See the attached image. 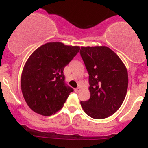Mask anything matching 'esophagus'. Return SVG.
Segmentation results:
<instances>
[{
	"instance_id": "obj_1",
	"label": "esophagus",
	"mask_w": 148,
	"mask_h": 148,
	"mask_svg": "<svg viewBox=\"0 0 148 148\" xmlns=\"http://www.w3.org/2000/svg\"><path fill=\"white\" fill-rule=\"evenodd\" d=\"M75 90V92H79L80 91V88H75V90Z\"/></svg>"
}]
</instances>
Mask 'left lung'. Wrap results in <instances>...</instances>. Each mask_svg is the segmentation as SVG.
<instances>
[{
	"label": "left lung",
	"instance_id": "8db88e82",
	"mask_svg": "<svg viewBox=\"0 0 148 148\" xmlns=\"http://www.w3.org/2000/svg\"><path fill=\"white\" fill-rule=\"evenodd\" d=\"M80 54L89 74L90 97L81 101L83 109L95 119L111 116L125 100L128 88V73L119 56L111 49L81 47Z\"/></svg>",
	"mask_w": 148,
	"mask_h": 148
}]
</instances>
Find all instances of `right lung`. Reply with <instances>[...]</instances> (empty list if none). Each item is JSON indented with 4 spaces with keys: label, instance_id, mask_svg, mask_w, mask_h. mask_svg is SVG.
<instances>
[{
    "label": "right lung",
    "instance_id": "1",
    "mask_svg": "<svg viewBox=\"0 0 148 148\" xmlns=\"http://www.w3.org/2000/svg\"><path fill=\"white\" fill-rule=\"evenodd\" d=\"M80 50L79 46L49 42L37 49L23 67L21 88L34 112L49 116L62 108L73 88L64 82V67Z\"/></svg>",
    "mask_w": 148,
    "mask_h": 148
}]
</instances>
